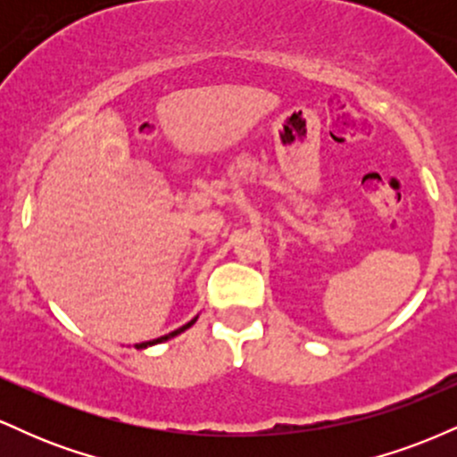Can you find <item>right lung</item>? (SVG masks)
Returning <instances> with one entry per match:
<instances>
[{"instance_id":"1","label":"right lung","mask_w":457,"mask_h":457,"mask_svg":"<svg viewBox=\"0 0 457 457\" xmlns=\"http://www.w3.org/2000/svg\"><path fill=\"white\" fill-rule=\"evenodd\" d=\"M195 320H197V316H195V318H193V320H191V322H187V324H185V327H180V328L171 330V333L162 335V337H159V339H152V342H144V344H137V345H135V348H137V350H141V348H148V345H154V344H162V342H167V339L176 337V335L185 333V330H187L188 327H193V324H195Z\"/></svg>"}]
</instances>
